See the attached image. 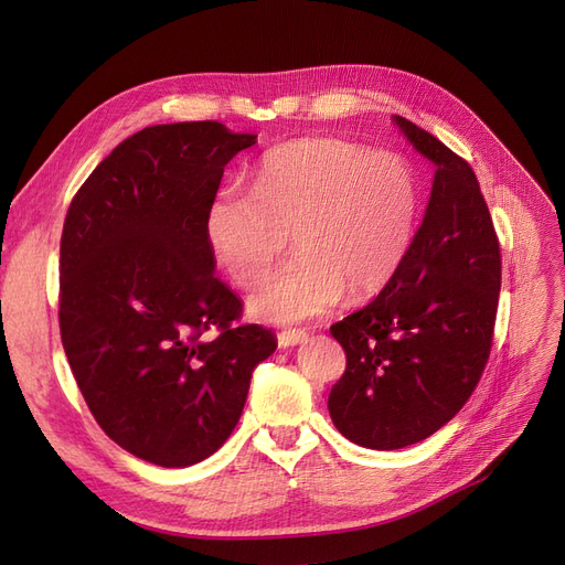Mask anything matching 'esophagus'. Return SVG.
<instances>
[{"label": "esophagus", "mask_w": 565, "mask_h": 565, "mask_svg": "<svg viewBox=\"0 0 565 565\" xmlns=\"http://www.w3.org/2000/svg\"><path fill=\"white\" fill-rule=\"evenodd\" d=\"M308 341V334L303 332V329H282V332L278 334V345L280 348H289V345H299Z\"/></svg>", "instance_id": "34e87169"}]
</instances>
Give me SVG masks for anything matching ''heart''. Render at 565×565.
<instances>
[{
	"mask_svg": "<svg viewBox=\"0 0 565 565\" xmlns=\"http://www.w3.org/2000/svg\"><path fill=\"white\" fill-rule=\"evenodd\" d=\"M416 174L402 157L339 138L268 149L252 189L224 184L205 210V236L226 274L259 282L287 247L297 255L249 297L270 322L318 318L348 289L372 297L393 280L414 236Z\"/></svg>",
	"mask_w": 565,
	"mask_h": 565,
	"instance_id": "heart-1",
	"label": "heart"
}]
</instances>
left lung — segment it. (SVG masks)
I'll list each match as a JSON object with an SVG mask.
<instances>
[{
  "label": "left lung",
  "mask_w": 565,
  "mask_h": 565,
  "mask_svg": "<svg viewBox=\"0 0 565 565\" xmlns=\"http://www.w3.org/2000/svg\"><path fill=\"white\" fill-rule=\"evenodd\" d=\"M395 124L437 168L430 203L393 280L329 327L345 350L329 416L345 439L376 451L427 439L470 399L500 295V243L475 170L416 124Z\"/></svg>",
  "instance_id": "left-lung-1"
}]
</instances>
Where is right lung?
Masks as SVG:
<instances>
[{
  "instance_id": "add662e5",
  "label": "right lung",
  "mask_w": 565,
  "mask_h": 565,
  "mask_svg": "<svg viewBox=\"0 0 565 565\" xmlns=\"http://www.w3.org/2000/svg\"><path fill=\"white\" fill-rule=\"evenodd\" d=\"M257 142L217 121L149 126L97 166L61 238V337L109 439L161 468L215 454L236 427L252 369L276 350L236 324L215 276L205 210L226 163Z\"/></svg>"
}]
</instances>
